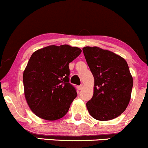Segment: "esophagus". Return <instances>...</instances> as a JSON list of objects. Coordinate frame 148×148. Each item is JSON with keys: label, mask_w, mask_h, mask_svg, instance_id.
Segmentation results:
<instances>
[{"label": "esophagus", "mask_w": 148, "mask_h": 148, "mask_svg": "<svg viewBox=\"0 0 148 148\" xmlns=\"http://www.w3.org/2000/svg\"><path fill=\"white\" fill-rule=\"evenodd\" d=\"M83 88H84V86H83V85H81V86H78V89H79V90H82Z\"/></svg>", "instance_id": "esophagus-1"}]
</instances>
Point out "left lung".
Instances as JSON below:
<instances>
[{"label": "left lung", "mask_w": 148, "mask_h": 148, "mask_svg": "<svg viewBox=\"0 0 148 148\" xmlns=\"http://www.w3.org/2000/svg\"><path fill=\"white\" fill-rule=\"evenodd\" d=\"M83 51L95 79L93 96L86 103L88 112L101 121L117 118L128 106L133 87L126 60L97 47H86Z\"/></svg>", "instance_id": "8db88e82"}]
</instances>
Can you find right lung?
I'll return each instance as SVG.
<instances>
[{"mask_svg":"<svg viewBox=\"0 0 148 148\" xmlns=\"http://www.w3.org/2000/svg\"><path fill=\"white\" fill-rule=\"evenodd\" d=\"M81 49L64 45H51L32 54L23 74L24 94L31 111L47 120L66 115L77 96L69 83V64Z\"/></svg>","mask_w":148,"mask_h":148,"instance_id":"obj_1","label":"right lung"}]
</instances>
